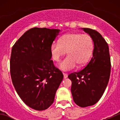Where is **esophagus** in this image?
<instances>
[{
  "label": "esophagus",
  "instance_id": "34e87169",
  "mask_svg": "<svg viewBox=\"0 0 120 120\" xmlns=\"http://www.w3.org/2000/svg\"><path fill=\"white\" fill-rule=\"evenodd\" d=\"M63 75H64V79H66L67 77H68V74H67V73H63Z\"/></svg>",
  "mask_w": 120,
  "mask_h": 120
}]
</instances>
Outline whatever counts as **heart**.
<instances>
[{
  "label": "heart",
  "mask_w": 120,
  "mask_h": 120,
  "mask_svg": "<svg viewBox=\"0 0 120 120\" xmlns=\"http://www.w3.org/2000/svg\"><path fill=\"white\" fill-rule=\"evenodd\" d=\"M94 50V42L91 37L80 33H68L60 38L59 42H54L50 46L53 59L59 61L62 56H68L59 62L58 67L63 71L73 69L76 65H85L88 62Z\"/></svg>",
  "instance_id": "1"
}]
</instances>
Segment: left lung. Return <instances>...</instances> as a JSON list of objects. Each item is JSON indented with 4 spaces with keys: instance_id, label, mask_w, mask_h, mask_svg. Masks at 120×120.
<instances>
[{
    "instance_id": "left-lung-1",
    "label": "left lung",
    "mask_w": 120,
    "mask_h": 120,
    "mask_svg": "<svg viewBox=\"0 0 120 120\" xmlns=\"http://www.w3.org/2000/svg\"><path fill=\"white\" fill-rule=\"evenodd\" d=\"M82 29L93 40V57L83 70L71 73L68 77L72 82L73 100L85 108L94 105L103 96L109 80L111 65L109 47L101 34L91 29Z\"/></svg>"
}]
</instances>
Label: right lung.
<instances>
[{
  "label": "right lung",
  "instance_id": "right-lung-1",
  "mask_svg": "<svg viewBox=\"0 0 120 120\" xmlns=\"http://www.w3.org/2000/svg\"><path fill=\"white\" fill-rule=\"evenodd\" d=\"M59 29L34 27L12 48L10 72L17 93L26 105L37 111L49 108L63 79L51 60L50 46Z\"/></svg>",
  "mask_w": 120,
  "mask_h": 120
}]
</instances>
